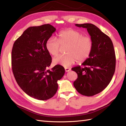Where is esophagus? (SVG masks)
<instances>
[{"label":"esophagus","instance_id":"34e87169","mask_svg":"<svg viewBox=\"0 0 126 126\" xmlns=\"http://www.w3.org/2000/svg\"><path fill=\"white\" fill-rule=\"evenodd\" d=\"M65 70L66 72H69L71 70V69L68 68H65Z\"/></svg>","mask_w":126,"mask_h":126}]
</instances>
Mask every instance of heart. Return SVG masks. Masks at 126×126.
Listing matches in <instances>:
<instances>
[{
    "mask_svg": "<svg viewBox=\"0 0 126 126\" xmlns=\"http://www.w3.org/2000/svg\"><path fill=\"white\" fill-rule=\"evenodd\" d=\"M61 46L68 45L64 55H59L55 57L53 62L55 64L61 65L65 67L74 64L77 61L83 62L89 57L93 48V40L89 36H83L79 31L73 29L61 31L58 39L51 37L45 43V47L50 55H57Z\"/></svg>",
    "mask_w": 126,
    "mask_h": 126,
    "instance_id": "b5f03b06",
    "label": "heart"
}]
</instances>
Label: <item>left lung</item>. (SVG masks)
Instances as JSON below:
<instances>
[{
    "instance_id": "left-lung-1",
    "label": "left lung",
    "mask_w": 126,
    "mask_h": 126,
    "mask_svg": "<svg viewBox=\"0 0 126 126\" xmlns=\"http://www.w3.org/2000/svg\"><path fill=\"white\" fill-rule=\"evenodd\" d=\"M86 29L93 42L92 52L88 60L71 69L78 77L74 86L81 94L92 96L108 86L115 70L116 58L111 39L92 24H75Z\"/></svg>"
}]
</instances>
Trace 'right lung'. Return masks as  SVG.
I'll return each instance as SVG.
<instances>
[{"label":"right lung","instance_id":"right-lung-1","mask_svg":"<svg viewBox=\"0 0 126 126\" xmlns=\"http://www.w3.org/2000/svg\"><path fill=\"white\" fill-rule=\"evenodd\" d=\"M56 30L49 24L31 26L13 45L12 69L16 81L26 94L39 100H47L55 95L57 81L65 73L61 65L47 69L52 58L45 43Z\"/></svg>","mask_w":126,"mask_h":126}]
</instances>
